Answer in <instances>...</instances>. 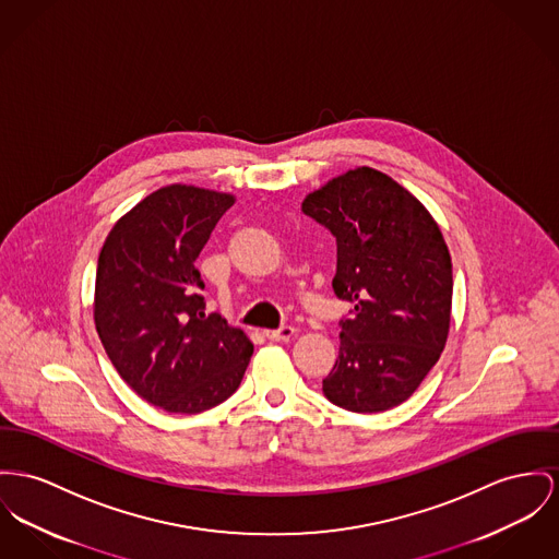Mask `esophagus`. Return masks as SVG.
<instances>
[{"mask_svg": "<svg viewBox=\"0 0 559 559\" xmlns=\"http://www.w3.org/2000/svg\"><path fill=\"white\" fill-rule=\"evenodd\" d=\"M293 335H295L293 326H280L275 331H264V336L271 341H288Z\"/></svg>", "mask_w": 559, "mask_h": 559, "instance_id": "esophagus-1", "label": "esophagus"}]
</instances>
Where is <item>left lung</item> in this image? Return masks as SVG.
Wrapping results in <instances>:
<instances>
[{"label":"left lung","mask_w":559,"mask_h":559,"mask_svg":"<svg viewBox=\"0 0 559 559\" xmlns=\"http://www.w3.org/2000/svg\"><path fill=\"white\" fill-rule=\"evenodd\" d=\"M336 241L338 358L322 381L341 409L379 413L405 403L437 365L449 333L451 259L428 210L381 171L360 167L302 201Z\"/></svg>","instance_id":"left-lung-1"}]
</instances>
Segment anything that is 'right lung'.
<instances>
[{
  "mask_svg": "<svg viewBox=\"0 0 559 559\" xmlns=\"http://www.w3.org/2000/svg\"><path fill=\"white\" fill-rule=\"evenodd\" d=\"M230 194L160 188L114 224L97 262L95 326L118 374L167 413H201L241 383L254 352L243 331L205 313L194 269Z\"/></svg>",
  "mask_w": 559,
  "mask_h": 559,
  "instance_id": "obj_1",
  "label": "right lung"
}]
</instances>
